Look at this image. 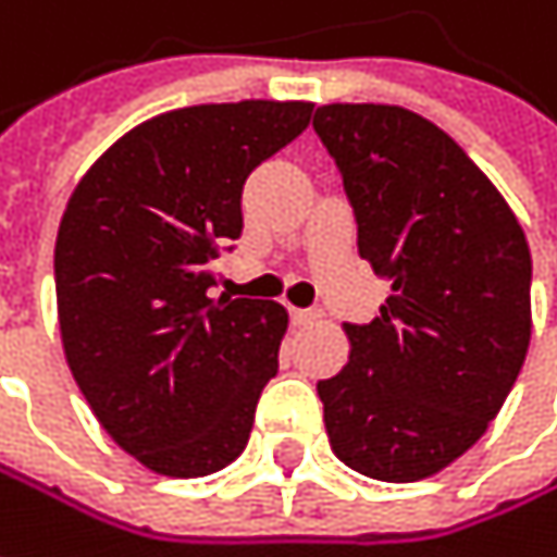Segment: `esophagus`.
Returning <instances> with one entry per match:
<instances>
[{"label": "esophagus", "mask_w": 557, "mask_h": 557, "mask_svg": "<svg viewBox=\"0 0 557 557\" xmlns=\"http://www.w3.org/2000/svg\"><path fill=\"white\" fill-rule=\"evenodd\" d=\"M289 315H293V322H296V325H312V322L319 319V312H315V309H289Z\"/></svg>", "instance_id": "1"}]
</instances>
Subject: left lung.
Here are the masks:
<instances>
[{"label":"left lung","mask_w":557,"mask_h":557,"mask_svg":"<svg viewBox=\"0 0 557 557\" xmlns=\"http://www.w3.org/2000/svg\"><path fill=\"white\" fill-rule=\"evenodd\" d=\"M392 296L344 325L350 360L319 382L334 456L380 481L443 472L481 440L523 370L532 258L523 226L462 146L398 104H325L312 121Z\"/></svg>","instance_id":"left-lung-1"}]
</instances>
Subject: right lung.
I'll return each instance as SVG.
<instances>
[{"label":"right lung","mask_w":557,"mask_h":557,"mask_svg":"<svg viewBox=\"0 0 557 557\" xmlns=\"http://www.w3.org/2000/svg\"><path fill=\"white\" fill-rule=\"evenodd\" d=\"M309 101L194 104L124 133L76 184L53 248L63 354L108 436L156 475L203 479L248 443L289 315L210 296L242 187L309 127Z\"/></svg>","instance_id":"right-lung-1"}]
</instances>
